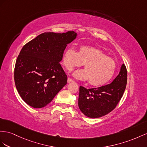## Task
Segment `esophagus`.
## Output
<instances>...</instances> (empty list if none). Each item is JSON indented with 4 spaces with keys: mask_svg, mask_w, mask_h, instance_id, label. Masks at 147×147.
I'll list each match as a JSON object with an SVG mask.
<instances>
[{
    "mask_svg": "<svg viewBox=\"0 0 147 147\" xmlns=\"http://www.w3.org/2000/svg\"><path fill=\"white\" fill-rule=\"evenodd\" d=\"M74 82V81L73 80H71V78L67 79V82H68V83H69V82Z\"/></svg>",
    "mask_w": 147,
    "mask_h": 147,
    "instance_id": "34e87169",
    "label": "esophagus"
}]
</instances>
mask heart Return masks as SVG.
<instances>
[{
    "label": "heart",
    "mask_w": 147,
    "mask_h": 147,
    "mask_svg": "<svg viewBox=\"0 0 147 147\" xmlns=\"http://www.w3.org/2000/svg\"><path fill=\"white\" fill-rule=\"evenodd\" d=\"M63 64L68 71L84 64L85 69L78 70L74 76L82 81L89 80L93 86L106 84L114 76L117 64L98 48L82 46L78 52L73 47L67 48L63 54Z\"/></svg>",
    "instance_id": "1"
}]
</instances>
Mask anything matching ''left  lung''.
<instances>
[{"label":"left lung","instance_id":"1","mask_svg":"<svg viewBox=\"0 0 147 147\" xmlns=\"http://www.w3.org/2000/svg\"><path fill=\"white\" fill-rule=\"evenodd\" d=\"M127 71L123 64L118 76L111 84L97 88L80 87L78 106L83 114L95 119L106 115L117 106L126 88Z\"/></svg>","mask_w":147,"mask_h":147}]
</instances>
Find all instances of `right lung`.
I'll return each mask as SVG.
<instances>
[{"instance_id": "add662e5", "label": "right lung", "mask_w": 147, "mask_h": 147, "mask_svg": "<svg viewBox=\"0 0 147 147\" xmlns=\"http://www.w3.org/2000/svg\"><path fill=\"white\" fill-rule=\"evenodd\" d=\"M76 36L73 31L45 32L22 48L15 66L14 80L18 94L30 106H46L66 84L67 75L59 62L67 45Z\"/></svg>"}]
</instances>
